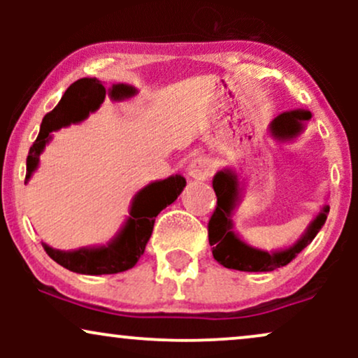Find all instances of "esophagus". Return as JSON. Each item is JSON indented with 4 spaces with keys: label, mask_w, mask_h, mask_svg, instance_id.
I'll return each mask as SVG.
<instances>
[{
    "label": "esophagus",
    "mask_w": 358,
    "mask_h": 358,
    "mask_svg": "<svg viewBox=\"0 0 358 358\" xmlns=\"http://www.w3.org/2000/svg\"><path fill=\"white\" fill-rule=\"evenodd\" d=\"M187 171H188V176L193 180H205L208 178L212 173V165H210V159L203 158V156H200V158H193L190 163H188L187 166Z\"/></svg>",
    "instance_id": "obj_1"
}]
</instances>
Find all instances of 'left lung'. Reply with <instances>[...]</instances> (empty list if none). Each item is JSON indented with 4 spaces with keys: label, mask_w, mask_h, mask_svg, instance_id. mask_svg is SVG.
<instances>
[{
    "label": "left lung",
    "mask_w": 358,
    "mask_h": 358,
    "mask_svg": "<svg viewBox=\"0 0 358 358\" xmlns=\"http://www.w3.org/2000/svg\"><path fill=\"white\" fill-rule=\"evenodd\" d=\"M310 117L311 113L305 109L282 113L271 122V133L279 141L293 139L303 131V121H308ZM212 185L217 195V207L208 220V242L212 245L213 259L227 269L268 273V271L289 264L315 239L330 212V207L324 205L318 215L308 225L305 234L293 245L282 250L268 252V250L252 248L234 232L232 213L241 200L237 175L232 170L217 171Z\"/></svg>",
    "instance_id": "8db88e82"
}]
</instances>
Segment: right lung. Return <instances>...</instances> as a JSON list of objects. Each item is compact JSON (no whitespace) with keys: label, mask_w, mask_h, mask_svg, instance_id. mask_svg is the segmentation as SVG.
Listing matches in <instances>:
<instances>
[{"label":"right lung","mask_w":358,"mask_h":358,"mask_svg":"<svg viewBox=\"0 0 358 358\" xmlns=\"http://www.w3.org/2000/svg\"><path fill=\"white\" fill-rule=\"evenodd\" d=\"M113 101H122L134 96L136 89L127 84H116L108 90ZM106 99V87L97 79H80L65 90L55 109L43 117L40 133L28 151L27 158V182L38 168L40 155L52 139V131L69 126L71 122H80L89 113L99 109ZM187 185L182 175L168 176L146 185L134 195L131 203L129 217L121 231L113 241L97 248H82L77 250H59L43 244V249L57 264L65 269L89 276L99 274H116L133 268L138 259L145 252L148 241L153 232L155 219L163 208L173 203Z\"/></svg>","instance_id":"1"}]
</instances>
